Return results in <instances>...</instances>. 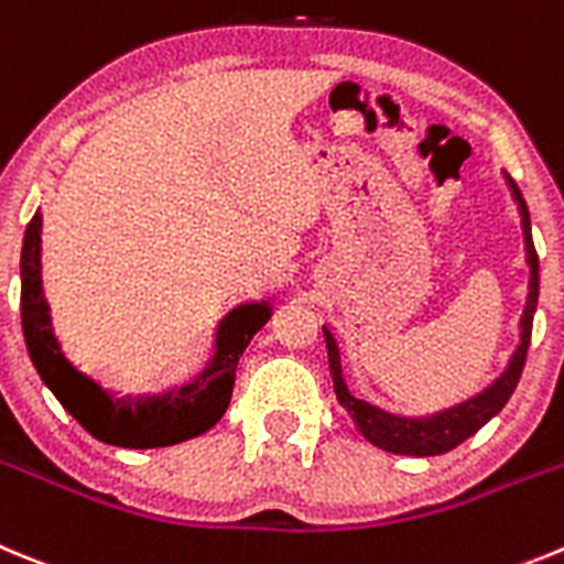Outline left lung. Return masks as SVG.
I'll return each instance as SVG.
<instances>
[{
  "label": "left lung",
  "instance_id": "1",
  "mask_svg": "<svg viewBox=\"0 0 564 564\" xmlns=\"http://www.w3.org/2000/svg\"><path fill=\"white\" fill-rule=\"evenodd\" d=\"M506 182L511 187V196L517 202V210H520L522 221V238H525V263H529V301H525V312L520 319V345H517L514 357H511L509 368L503 370V377L495 379L484 393L471 395L469 402H460L455 408H446L441 413L424 415V419H408V415H395L388 410L377 408V404L362 402L348 390L343 379V365H339V348L334 334L323 326L326 334V348H328V370H332L334 379V393H337V402L348 410V415L354 419V427L362 433L365 441H370L373 446L384 449V453L395 455H415V458H427V455H441L455 449L458 444H464L469 435L478 433L486 421L495 419L500 410L506 408V402L514 393L517 382L522 377V365H525V354H529L531 343V326H534V312L536 301H540V258L534 250V238H531V216L525 199H522L517 182L506 174Z\"/></svg>",
  "mask_w": 564,
  "mask_h": 564
}]
</instances>
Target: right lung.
Wrapping results in <instances>:
<instances>
[{
	"label": "right lung",
	"mask_w": 564,
	"mask_h": 564,
	"mask_svg": "<svg viewBox=\"0 0 564 564\" xmlns=\"http://www.w3.org/2000/svg\"><path fill=\"white\" fill-rule=\"evenodd\" d=\"M22 332L42 382L80 427L98 441L129 449L182 444L207 433L225 415L236 382L238 357L272 317L267 301L232 308L216 328V351L194 382L169 393L115 395L80 373L53 334L42 292V213L35 210L22 241Z\"/></svg>",
	"instance_id": "1"
}]
</instances>
